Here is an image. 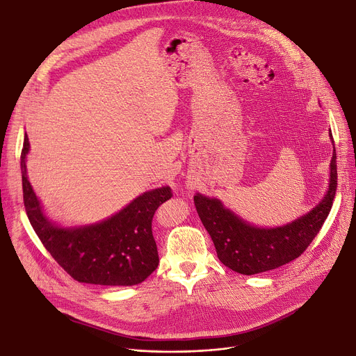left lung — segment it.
I'll return each instance as SVG.
<instances>
[{
    "label": "left lung",
    "mask_w": 356,
    "mask_h": 356,
    "mask_svg": "<svg viewBox=\"0 0 356 356\" xmlns=\"http://www.w3.org/2000/svg\"><path fill=\"white\" fill-rule=\"evenodd\" d=\"M331 142L334 143L330 131ZM337 153L330 165V183L324 199L291 222L261 227L225 207L220 199L196 193L195 206L210 234L218 260L230 270L252 275L278 268L300 257L327 220L337 193Z\"/></svg>",
    "instance_id": "1"
}]
</instances>
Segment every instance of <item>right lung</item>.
<instances>
[{"mask_svg": "<svg viewBox=\"0 0 356 356\" xmlns=\"http://www.w3.org/2000/svg\"><path fill=\"white\" fill-rule=\"evenodd\" d=\"M29 140L25 134L21 153L24 206L32 229L55 261L79 282L136 285L159 264L152 218L172 197L170 187L142 193L118 213L90 224L60 225L51 220L26 175Z\"/></svg>", "mask_w": 356, "mask_h": 356, "instance_id": "right-lung-1", "label": "right lung"}]
</instances>
